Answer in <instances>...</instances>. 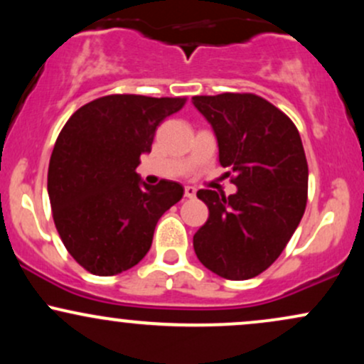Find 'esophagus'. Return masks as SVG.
Here are the masks:
<instances>
[{"label": "esophagus", "instance_id": "1", "mask_svg": "<svg viewBox=\"0 0 364 364\" xmlns=\"http://www.w3.org/2000/svg\"><path fill=\"white\" fill-rule=\"evenodd\" d=\"M195 193H196V190L193 186H185V196H186V198H193Z\"/></svg>", "mask_w": 364, "mask_h": 364}]
</instances>
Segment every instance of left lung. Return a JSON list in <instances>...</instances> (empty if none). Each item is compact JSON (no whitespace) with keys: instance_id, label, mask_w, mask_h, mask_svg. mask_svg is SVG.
<instances>
[{"instance_id":"obj_1","label":"left lung","mask_w":364,"mask_h":364,"mask_svg":"<svg viewBox=\"0 0 364 364\" xmlns=\"http://www.w3.org/2000/svg\"><path fill=\"white\" fill-rule=\"evenodd\" d=\"M191 102L214 129L220 166L237 186L229 196L196 191L208 219L193 236L195 253L229 281L257 277L277 260L304 214L308 164L301 136L258 95L225 92Z\"/></svg>"}]
</instances>
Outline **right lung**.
Instances as JSON below:
<instances>
[{
	"mask_svg": "<svg viewBox=\"0 0 364 364\" xmlns=\"http://www.w3.org/2000/svg\"><path fill=\"white\" fill-rule=\"evenodd\" d=\"M186 99L116 94L95 99L63 127L48 171L54 224L68 253L95 275H116L147 255L154 229L183 186L141 181L136 168L159 124Z\"/></svg>",
	"mask_w": 364,
	"mask_h": 364,
	"instance_id": "right-lung-1",
	"label": "right lung"
}]
</instances>
